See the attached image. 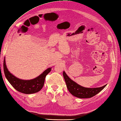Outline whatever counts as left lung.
Instances as JSON below:
<instances>
[{
    "mask_svg": "<svg viewBox=\"0 0 121 121\" xmlns=\"http://www.w3.org/2000/svg\"><path fill=\"white\" fill-rule=\"evenodd\" d=\"M63 76L68 91L73 96L80 98H88L93 97L102 91L107 85L106 84L102 87L97 88H86L78 85L71 79L65 71L63 72Z\"/></svg>",
    "mask_w": 121,
    "mask_h": 121,
    "instance_id": "obj_1",
    "label": "left lung"
}]
</instances>
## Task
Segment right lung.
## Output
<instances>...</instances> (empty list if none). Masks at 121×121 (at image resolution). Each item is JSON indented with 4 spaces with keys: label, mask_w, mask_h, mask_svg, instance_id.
Wrapping results in <instances>:
<instances>
[{
    "label": "right lung",
    "mask_w": 121,
    "mask_h": 121,
    "mask_svg": "<svg viewBox=\"0 0 121 121\" xmlns=\"http://www.w3.org/2000/svg\"><path fill=\"white\" fill-rule=\"evenodd\" d=\"M51 69L48 68L40 75L32 79H21L10 73L6 64L5 57L4 58V71L6 79L15 89L23 94H34L40 91L43 87L46 76L51 71Z\"/></svg>",
    "instance_id": "add662e5"
}]
</instances>
